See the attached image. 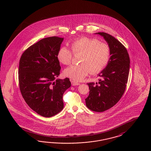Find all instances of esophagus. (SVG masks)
I'll return each mask as SVG.
<instances>
[{"mask_svg": "<svg viewBox=\"0 0 151 151\" xmlns=\"http://www.w3.org/2000/svg\"><path fill=\"white\" fill-rule=\"evenodd\" d=\"M71 84H72L73 86H79L80 85V83H78V82H76L74 80H71Z\"/></svg>", "mask_w": 151, "mask_h": 151, "instance_id": "obj_1", "label": "esophagus"}]
</instances>
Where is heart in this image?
Here are the masks:
<instances>
[{
    "mask_svg": "<svg viewBox=\"0 0 151 151\" xmlns=\"http://www.w3.org/2000/svg\"><path fill=\"white\" fill-rule=\"evenodd\" d=\"M71 52L66 47H60L57 52L58 60L65 65H70L72 53L80 54L79 65H73L65 68L64 74L66 77L75 81L83 80L89 72L96 74L104 70L109 62L110 50L108 44L95 38L81 37L70 44Z\"/></svg>",
    "mask_w": 151,
    "mask_h": 151,
    "instance_id": "b5f03b06",
    "label": "heart"
}]
</instances>
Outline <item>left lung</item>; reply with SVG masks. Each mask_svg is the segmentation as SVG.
Here are the masks:
<instances>
[{
	"label": "left lung",
	"instance_id": "1",
	"mask_svg": "<svg viewBox=\"0 0 151 151\" xmlns=\"http://www.w3.org/2000/svg\"><path fill=\"white\" fill-rule=\"evenodd\" d=\"M96 34L103 36L108 42L111 57L106 67L98 74L99 82L87 84L90 91L86 102L90 110L102 112L121 99L128 81L130 60L126 48L114 37L104 32Z\"/></svg>",
	"mask_w": 151,
	"mask_h": 151
}]
</instances>
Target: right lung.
I'll use <instances>...</instances> for the list:
<instances>
[{
	"label": "right lung",
	"mask_w": 151,
	"mask_h": 151,
	"mask_svg": "<svg viewBox=\"0 0 151 151\" xmlns=\"http://www.w3.org/2000/svg\"><path fill=\"white\" fill-rule=\"evenodd\" d=\"M63 38H45L22 53L19 84L23 99L39 115L51 117L63 108V94L71 86L69 78L57 79L60 72L57 52Z\"/></svg>",
	"instance_id": "1"
}]
</instances>
